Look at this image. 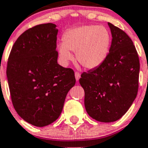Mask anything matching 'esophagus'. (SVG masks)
Masks as SVG:
<instances>
[{"label": "esophagus", "instance_id": "1", "mask_svg": "<svg viewBox=\"0 0 148 148\" xmlns=\"http://www.w3.org/2000/svg\"><path fill=\"white\" fill-rule=\"evenodd\" d=\"M80 74L79 73V72H75V78H76L77 80H79V79H80Z\"/></svg>", "mask_w": 148, "mask_h": 148}]
</instances>
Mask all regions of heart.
I'll return each instance as SVG.
<instances>
[{
  "mask_svg": "<svg viewBox=\"0 0 148 148\" xmlns=\"http://www.w3.org/2000/svg\"><path fill=\"white\" fill-rule=\"evenodd\" d=\"M63 42L58 45V50L64 64L73 59L71 51H76L78 62L87 69H93L107 57L111 36L104 26L84 25L67 31Z\"/></svg>",
  "mask_w": 148,
  "mask_h": 148,
  "instance_id": "b5f03b06",
  "label": "heart"
}]
</instances>
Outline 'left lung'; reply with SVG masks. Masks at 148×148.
<instances>
[{
    "instance_id": "1",
    "label": "left lung",
    "mask_w": 148,
    "mask_h": 148,
    "mask_svg": "<svg viewBox=\"0 0 148 148\" xmlns=\"http://www.w3.org/2000/svg\"><path fill=\"white\" fill-rule=\"evenodd\" d=\"M112 43L105 61L84 72L79 80L84 90V105L93 119L117 121L130 108L138 90L140 62L132 40L119 27L108 23Z\"/></svg>"
}]
</instances>
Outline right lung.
<instances>
[{"mask_svg": "<svg viewBox=\"0 0 148 148\" xmlns=\"http://www.w3.org/2000/svg\"><path fill=\"white\" fill-rule=\"evenodd\" d=\"M58 29L39 24L18 37L8 58L7 77L13 106L23 119L37 127L54 122L62 113L74 71L57 62Z\"/></svg>", "mask_w": 148, "mask_h": 148, "instance_id": "1", "label": "right lung"}]
</instances>
